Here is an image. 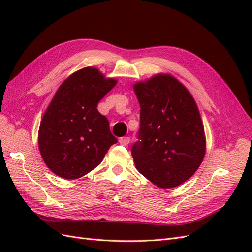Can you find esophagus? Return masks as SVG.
Here are the masks:
<instances>
[{"label": "esophagus", "mask_w": 252, "mask_h": 252, "mask_svg": "<svg viewBox=\"0 0 252 252\" xmlns=\"http://www.w3.org/2000/svg\"><path fill=\"white\" fill-rule=\"evenodd\" d=\"M129 143H130V138H128V136H123V138L120 139V144L123 145V146H127Z\"/></svg>", "instance_id": "esophagus-1"}]
</instances>
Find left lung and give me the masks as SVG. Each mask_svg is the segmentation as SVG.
Returning <instances> with one entry per match:
<instances>
[{
	"label": "left lung",
	"instance_id": "obj_1",
	"mask_svg": "<svg viewBox=\"0 0 252 252\" xmlns=\"http://www.w3.org/2000/svg\"><path fill=\"white\" fill-rule=\"evenodd\" d=\"M140 103L136 169L159 188L181 185L199 168L206 150L204 126L186 87L169 74L133 85Z\"/></svg>",
	"mask_w": 252,
	"mask_h": 252
}]
</instances>
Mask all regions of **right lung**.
Returning a JSON list of instances; mask_svg holds the SVG:
<instances>
[{"mask_svg": "<svg viewBox=\"0 0 252 252\" xmlns=\"http://www.w3.org/2000/svg\"><path fill=\"white\" fill-rule=\"evenodd\" d=\"M94 67L68 77L45 111L39 129V148L45 164L59 177L74 180L101 164L118 142L97 104L116 86Z\"/></svg>", "mask_w": 252, "mask_h": 252, "instance_id": "obj_1", "label": "right lung"}]
</instances>
